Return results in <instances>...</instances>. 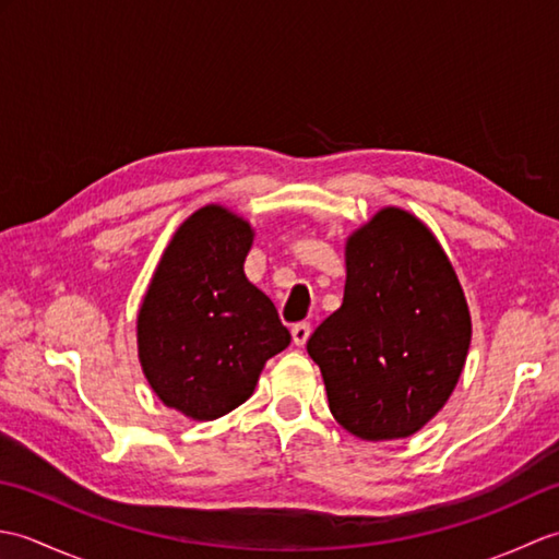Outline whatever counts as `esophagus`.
I'll list each match as a JSON object with an SVG mask.
<instances>
[{"instance_id": "obj_1", "label": "esophagus", "mask_w": 559, "mask_h": 559, "mask_svg": "<svg viewBox=\"0 0 559 559\" xmlns=\"http://www.w3.org/2000/svg\"><path fill=\"white\" fill-rule=\"evenodd\" d=\"M312 334V324L310 322H298L293 324V343L295 346H305L307 338Z\"/></svg>"}]
</instances>
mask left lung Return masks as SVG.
I'll return each mask as SVG.
<instances>
[{"label": "left lung", "mask_w": 559, "mask_h": 559, "mask_svg": "<svg viewBox=\"0 0 559 559\" xmlns=\"http://www.w3.org/2000/svg\"><path fill=\"white\" fill-rule=\"evenodd\" d=\"M346 271L343 305L307 353L350 435L408 437L459 382L471 346L466 298L432 233L401 209L379 211L350 237Z\"/></svg>", "instance_id": "obj_1"}]
</instances>
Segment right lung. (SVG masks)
<instances>
[{"mask_svg": "<svg viewBox=\"0 0 559 559\" xmlns=\"http://www.w3.org/2000/svg\"><path fill=\"white\" fill-rule=\"evenodd\" d=\"M252 228L221 206L175 233L139 310V358L165 406L213 420L240 406L290 343L276 307L247 281Z\"/></svg>", "mask_w": 559, "mask_h": 559, "instance_id": "right-lung-1", "label": "right lung"}]
</instances>
